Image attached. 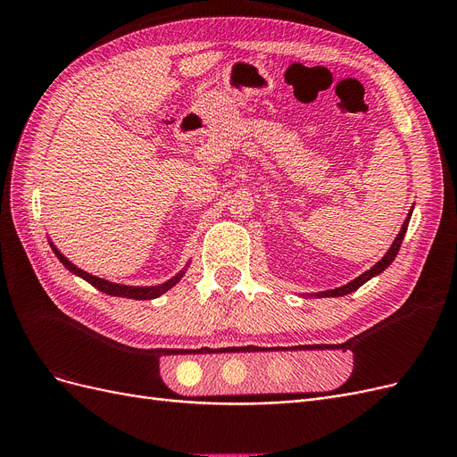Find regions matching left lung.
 I'll use <instances>...</instances> for the list:
<instances>
[{
	"label": "left lung",
	"instance_id": "8db88e82",
	"mask_svg": "<svg viewBox=\"0 0 457 457\" xmlns=\"http://www.w3.org/2000/svg\"><path fill=\"white\" fill-rule=\"evenodd\" d=\"M411 212H413V207L410 210V213H408V217H406V220L403 223V227H400V232L396 234V238H395V242L391 244V247L389 250H386V253L381 257V261H378L376 265H373L370 270H366V272H362L361 276H358V278H354V280H351L349 284H345V286H339V287H336V289H328V292H318V294H309V297H343V295H347V294H353V292H356L358 287H361L362 284H366L368 280H371L373 276H378V274H381L386 267L391 265V262L395 261V257H396V253H398V250H400V244H403V240H404V234H406V230H408V223H410V217H411Z\"/></svg>",
	"mask_w": 457,
	"mask_h": 457
}]
</instances>
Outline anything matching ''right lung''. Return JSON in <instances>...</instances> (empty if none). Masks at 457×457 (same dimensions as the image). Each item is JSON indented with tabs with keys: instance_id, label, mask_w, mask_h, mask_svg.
<instances>
[{
	"instance_id": "obj_1",
	"label": "right lung",
	"mask_w": 457,
	"mask_h": 457,
	"mask_svg": "<svg viewBox=\"0 0 457 457\" xmlns=\"http://www.w3.org/2000/svg\"><path fill=\"white\" fill-rule=\"evenodd\" d=\"M51 244V250H53V253L59 257V261L62 262V265L71 270L72 274H76V276H79V278H84L86 282H89L93 287H96L99 289V292H103V294H106V295H114V297H128V299H139V301H145V299H156V297H160L162 294H165L168 292V289H171L179 280L183 278L185 276V272H187V267H188V262H187V267L183 269V270H179L173 278H170L168 282H163V284H158V286H126V284H114V282H108V280H104V278H99V276H95V274H89V272H86V270H81L79 267H76L72 261H68L59 250H57V245H54L53 242H49Z\"/></svg>"
}]
</instances>
